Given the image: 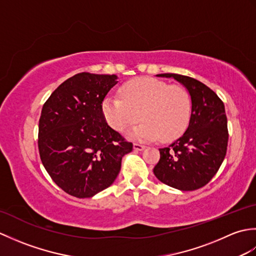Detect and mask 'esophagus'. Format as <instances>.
<instances>
[{
	"label": "esophagus",
	"instance_id": "34e87169",
	"mask_svg": "<svg viewBox=\"0 0 256 256\" xmlns=\"http://www.w3.org/2000/svg\"><path fill=\"white\" fill-rule=\"evenodd\" d=\"M133 148H134V150L138 152V150H143L145 148V146L142 145V144H138V143H134Z\"/></svg>",
	"mask_w": 256,
	"mask_h": 256
}]
</instances>
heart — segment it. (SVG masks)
Returning <instances> with one entry per match:
<instances>
[{"mask_svg":"<svg viewBox=\"0 0 256 256\" xmlns=\"http://www.w3.org/2000/svg\"><path fill=\"white\" fill-rule=\"evenodd\" d=\"M120 98H106L102 114L112 128L124 132L136 124L132 135L138 140L170 142L186 131L192 112L187 89L154 78H138L124 84ZM141 116H140L139 114Z\"/></svg>","mask_w":256,"mask_h":256,"instance_id":"heart-1","label":"heart"}]
</instances>
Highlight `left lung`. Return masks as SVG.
Wrapping results in <instances>:
<instances>
[{
    "mask_svg": "<svg viewBox=\"0 0 256 256\" xmlns=\"http://www.w3.org/2000/svg\"><path fill=\"white\" fill-rule=\"evenodd\" d=\"M186 86L192 101L187 131L168 148H160V158L154 167L160 180L184 192L206 186L224 162L229 133L224 104L200 81L177 74H160Z\"/></svg>",
    "mask_w": 256,
    "mask_h": 256,
    "instance_id": "obj_1",
    "label": "left lung"
}]
</instances>
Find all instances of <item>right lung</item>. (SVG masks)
<instances>
[{
    "mask_svg": "<svg viewBox=\"0 0 256 256\" xmlns=\"http://www.w3.org/2000/svg\"><path fill=\"white\" fill-rule=\"evenodd\" d=\"M116 79V74H77L42 106L38 124L42 162L54 182L74 197L90 198L110 187L122 157L133 150L102 114V102Z\"/></svg>",
    "mask_w": 256,
    "mask_h": 256,
    "instance_id": "obj_1",
    "label": "right lung"
}]
</instances>
